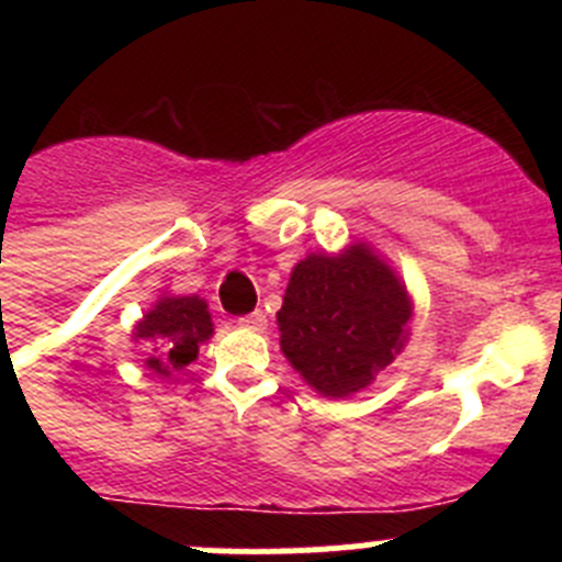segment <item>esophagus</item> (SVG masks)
Segmentation results:
<instances>
[{
  "instance_id": "esophagus-1",
  "label": "esophagus",
  "mask_w": 562,
  "mask_h": 562,
  "mask_svg": "<svg viewBox=\"0 0 562 562\" xmlns=\"http://www.w3.org/2000/svg\"><path fill=\"white\" fill-rule=\"evenodd\" d=\"M238 326H245V329H256V331H261V329H265V326H267L265 312L256 310V312H250V315L238 317Z\"/></svg>"
}]
</instances>
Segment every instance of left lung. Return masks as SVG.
<instances>
[{
  "instance_id": "1",
  "label": "left lung",
  "mask_w": 562,
  "mask_h": 562,
  "mask_svg": "<svg viewBox=\"0 0 562 562\" xmlns=\"http://www.w3.org/2000/svg\"><path fill=\"white\" fill-rule=\"evenodd\" d=\"M281 351L306 385L329 400L357 394L394 362L414 304L394 270L369 245L297 261L278 310Z\"/></svg>"
}]
</instances>
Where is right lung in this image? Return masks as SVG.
<instances>
[{"mask_svg": "<svg viewBox=\"0 0 562 562\" xmlns=\"http://www.w3.org/2000/svg\"><path fill=\"white\" fill-rule=\"evenodd\" d=\"M211 335V312L200 295H162L134 326V340L151 349L146 366L154 374L186 369Z\"/></svg>", "mask_w": 562, "mask_h": 562, "instance_id": "obj_1", "label": "right lung"}]
</instances>
